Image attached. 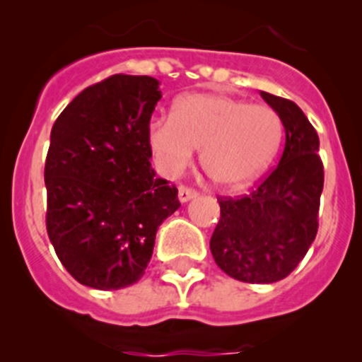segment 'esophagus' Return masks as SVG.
Returning <instances> with one entry per match:
<instances>
[{"label": "esophagus", "instance_id": "1", "mask_svg": "<svg viewBox=\"0 0 362 362\" xmlns=\"http://www.w3.org/2000/svg\"><path fill=\"white\" fill-rule=\"evenodd\" d=\"M198 196V192L194 189H189V187H180L178 189V202L180 203H187L191 199H194Z\"/></svg>", "mask_w": 362, "mask_h": 362}]
</instances>
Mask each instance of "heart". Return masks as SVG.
<instances>
[{"label": "heart", "instance_id": "obj_1", "mask_svg": "<svg viewBox=\"0 0 362 362\" xmlns=\"http://www.w3.org/2000/svg\"><path fill=\"white\" fill-rule=\"evenodd\" d=\"M282 120L264 105L226 94H187L171 117L151 120L147 140L160 170L177 177L202 148V168L218 187H242L272 164L282 141Z\"/></svg>", "mask_w": 362, "mask_h": 362}]
</instances>
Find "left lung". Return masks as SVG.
Instances as JSON below:
<instances>
[{
    "instance_id": "left-lung-1",
    "label": "left lung",
    "mask_w": 362,
    "mask_h": 362,
    "mask_svg": "<svg viewBox=\"0 0 362 362\" xmlns=\"http://www.w3.org/2000/svg\"><path fill=\"white\" fill-rule=\"evenodd\" d=\"M279 113L286 147L279 166L243 198L221 199V221L210 240L226 275L249 284L286 279L315 240L324 168L319 136L294 101L261 90Z\"/></svg>"
}]
</instances>
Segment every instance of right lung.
<instances>
[{
	"label": "right lung",
	"mask_w": 362,
	"mask_h": 362,
	"mask_svg": "<svg viewBox=\"0 0 362 362\" xmlns=\"http://www.w3.org/2000/svg\"><path fill=\"white\" fill-rule=\"evenodd\" d=\"M159 80L113 75L83 89L50 131L47 233L82 286L115 291L144 276L178 191L156 177L147 140Z\"/></svg>",
	"instance_id": "1"
}]
</instances>
